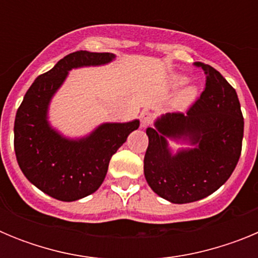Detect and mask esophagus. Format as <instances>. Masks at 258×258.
Returning <instances> with one entry per match:
<instances>
[{
  "mask_svg": "<svg viewBox=\"0 0 258 258\" xmlns=\"http://www.w3.org/2000/svg\"><path fill=\"white\" fill-rule=\"evenodd\" d=\"M154 121V115L151 112H143L141 116V126H150Z\"/></svg>",
  "mask_w": 258,
  "mask_h": 258,
  "instance_id": "obj_1",
  "label": "esophagus"
}]
</instances>
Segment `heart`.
Returning <instances> with one entry per match:
<instances>
[{
	"label": "heart",
	"instance_id": "b5f03b06",
	"mask_svg": "<svg viewBox=\"0 0 258 258\" xmlns=\"http://www.w3.org/2000/svg\"><path fill=\"white\" fill-rule=\"evenodd\" d=\"M182 83H184V77H175V85H179V84ZM195 97H197V89L192 88V86H188V88L183 89V90L179 93L178 98H177V104H178L179 107L188 106L190 103H192Z\"/></svg>",
	"mask_w": 258,
	"mask_h": 258
}]
</instances>
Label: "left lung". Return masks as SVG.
I'll return each mask as SVG.
<instances>
[{
  "label": "left lung",
  "instance_id": "left-lung-1",
  "mask_svg": "<svg viewBox=\"0 0 258 258\" xmlns=\"http://www.w3.org/2000/svg\"><path fill=\"white\" fill-rule=\"evenodd\" d=\"M194 64L206 74L200 97L186 113H166L157 120L156 127L146 129V181L159 197L175 204L204 199L230 178L240 157L244 133L235 89L211 66ZM165 136L188 138L198 146L172 157Z\"/></svg>",
  "mask_w": 258,
  "mask_h": 258
}]
</instances>
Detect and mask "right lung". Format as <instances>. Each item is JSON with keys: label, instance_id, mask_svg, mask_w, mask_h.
Here are the masks:
<instances>
[{"label": "right lung", "instance_id": "obj_1", "mask_svg": "<svg viewBox=\"0 0 258 258\" xmlns=\"http://www.w3.org/2000/svg\"><path fill=\"white\" fill-rule=\"evenodd\" d=\"M111 52H71L32 84L14 124V149L23 174L54 199L74 202L99 188L112 155L138 129L140 121L103 124L80 141L61 138L47 125V104L71 68L104 64Z\"/></svg>", "mask_w": 258, "mask_h": 258}]
</instances>
